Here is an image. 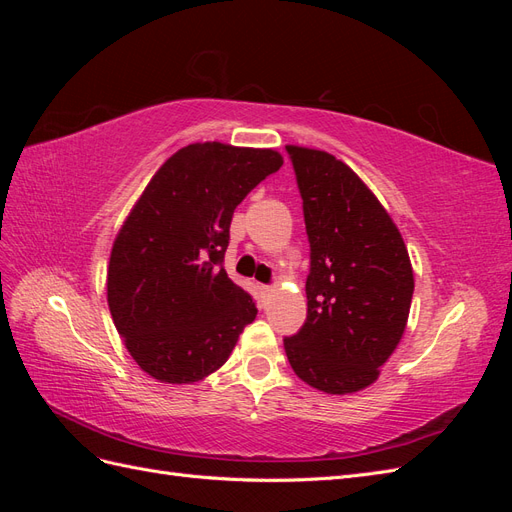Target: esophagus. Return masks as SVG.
Returning a JSON list of instances; mask_svg holds the SVG:
<instances>
[{
	"label": "esophagus",
	"mask_w": 512,
	"mask_h": 512,
	"mask_svg": "<svg viewBox=\"0 0 512 512\" xmlns=\"http://www.w3.org/2000/svg\"><path fill=\"white\" fill-rule=\"evenodd\" d=\"M258 292L262 294V297H267V294L271 292V286H267V284H258Z\"/></svg>",
	"instance_id": "obj_1"
}]
</instances>
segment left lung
<instances>
[{
    "label": "left lung",
    "instance_id": "left-lung-1",
    "mask_svg": "<svg viewBox=\"0 0 512 512\" xmlns=\"http://www.w3.org/2000/svg\"><path fill=\"white\" fill-rule=\"evenodd\" d=\"M309 239L307 318L284 337L303 382L329 395L374 384L406 331L414 273L391 215L350 166L286 145Z\"/></svg>",
    "mask_w": 512,
    "mask_h": 512
}]
</instances>
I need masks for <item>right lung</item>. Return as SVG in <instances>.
I'll return each mask as SVG.
<instances>
[{
	"instance_id": "obj_1",
	"label": "right lung",
	"mask_w": 512,
	"mask_h": 512,
	"mask_svg": "<svg viewBox=\"0 0 512 512\" xmlns=\"http://www.w3.org/2000/svg\"><path fill=\"white\" fill-rule=\"evenodd\" d=\"M273 149L194 143L147 183L113 243L108 309L151 378L192 384L220 369L258 309L224 269L230 222L280 170Z\"/></svg>"
}]
</instances>
